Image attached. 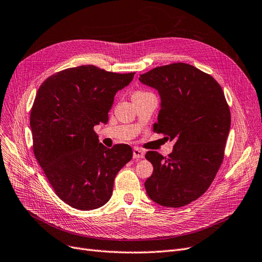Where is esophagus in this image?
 <instances>
[{
  "mask_svg": "<svg viewBox=\"0 0 262 262\" xmlns=\"http://www.w3.org/2000/svg\"><path fill=\"white\" fill-rule=\"evenodd\" d=\"M144 156H145L144 150H142V149L139 148V147H134V148H133V158H135V159H141V158H144Z\"/></svg>",
  "mask_w": 262,
  "mask_h": 262,
  "instance_id": "esophagus-1",
  "label": "esophagus"
}]
</instances>
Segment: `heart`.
<instances>
[{"label": "heart", "mask_w": 262, "mask_h": 262, "mask_svg": "<svg viewBox=\"0 0 262 262\" xmlns=\"http://www.w3.org/2000/svg\"><path fill=\"white\" fill-rule=\"evenodd\" d=\"M145 91H137V92H135V93H144Z\"/></svg>", "instance_id": "1"}]
</instances>
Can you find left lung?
<instances>
[{"mask_svg": "<svg viewBox=\"0 0 262 262\" xmlns=\"http://www.w3.org/2000/svg\"><path fill=\"white\" fill-rule=\"evenodd\" d=\"M140 80L161 97L154 132L174 141L167 157L146 152L154 165L146 192L160 205L185 206L208 189L223 163L231 124L224 91L210 74L183 62L157 67Z\"/></svg>", "mask_w": 262, "mask_h": 262, "instance_id": "1", "label": "left lung"}]
</instances>
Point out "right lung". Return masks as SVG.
<instances>
[{
  "label": "right lung",
  "mask_w": 262,
  "mask_h": 262,
  "mask_svg": "<svg viewBox=\"0 0 262 262\" xmlns=\"http://www.w3.org/2000/svg\"><path fill=\"white\" fill-rule=\"evenodd\" d=\"M135 73L80 66L55 73L39 86L31 108L33 152L56 194L70 206L95 210L112 196L114 180L132 158L127 144L99 143L116 92Z\"/></svg>",
  "instance_id": "add662e5"
}]
</instances>
